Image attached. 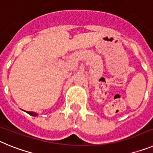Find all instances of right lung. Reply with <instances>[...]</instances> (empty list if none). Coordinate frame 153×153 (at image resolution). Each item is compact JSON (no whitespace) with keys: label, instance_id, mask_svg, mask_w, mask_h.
<instances>
[{"label":"right lung","instance_id":"right-lung-1","mask_svg":"<svg viewBox=\"0 0 153 153\" xmlns=\"http://www.w3.org/2000/svg\"><path fill=\"white\" fill-rule=\"evenodd\" d=\"M27 113H28V114H30V115H31V116H33V117H35V116H36V113H33V112H27Z\"/></svg>","mask_w":153,"mask_h":153}]
</instances>
